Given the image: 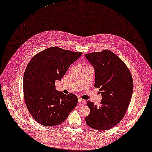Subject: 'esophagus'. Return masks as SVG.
Here are the masks:
<instances>
[{
    "instance_id": "esophagus-1",
    "label": "esophagus",
    "mask_w": 152,
    "mask_h": 152,
    "mask_svg": "<svg viewBox=\"0 0 152 152\" xmlns=\"http://www.w3.org/2000/svg\"><path fill=\"white\" fill-rule=\"evenodd\" d=\"M78 102H80V103H85V102H86V101H85L84 100L81 99V98H79V99H78Z\"/></svg>"
}]
</instances>
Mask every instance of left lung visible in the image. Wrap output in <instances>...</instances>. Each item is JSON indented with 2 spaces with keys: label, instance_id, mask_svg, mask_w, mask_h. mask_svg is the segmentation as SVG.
Here are the masks:
<instances>
[{
  "label": "left lung",
  "instance_id": "8db88e82",
  "mask_svg": "<svg viewBox=\"0 0 152 152\" xmlns=\"http://www.w3.org/2000/svg\"><path fill=\"white\" fill-rule=\"evenodd\" d=\"M85 56L94 68V87L100 88L102 96L100 105L87 101L90 114L86 117V121L95 130H109L126 114L133 90L132 77L124 62L111 51Z\"/></svg>",
  "mask_w": 152,
  "mask_h": 152
}]
</instances>
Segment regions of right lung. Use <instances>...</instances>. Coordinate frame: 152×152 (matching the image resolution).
I'll return each mask as SVG.
<instances>
[{
    "label": "right lung",
    "mask_w": 152,
    "mask_h": 152,
    "mask_svg": "<svg viewBox=\"0 0 152 152\" xmlns=\"http://www.w3.org/2000/svg\"><path fill=\"white\" fill-rule=\"evenodd\" d=\"M83 54L51 47L36 54L28 63L23 75L24 100L33 118L45 126L58 125L75 108L78 98L55 89L69 66Z\"/></svg>",
    "instance_id": "right-lung-1"
}]
</instances>
